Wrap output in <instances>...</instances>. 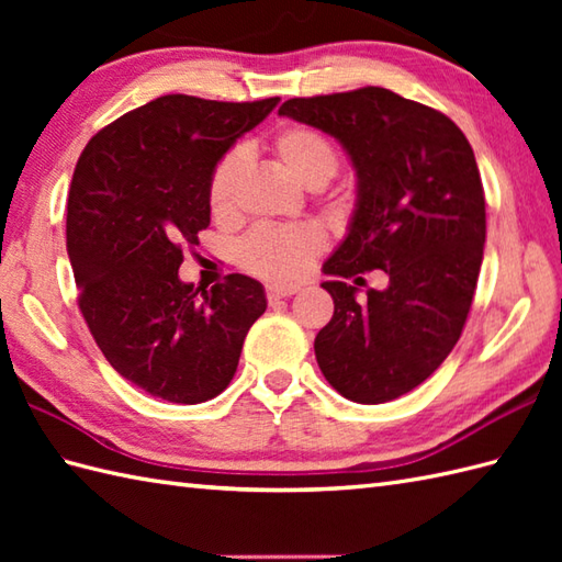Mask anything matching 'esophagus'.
<instances>
[{"label": "esophagus", "mask_w": 562, "mask_h": 562, "mask_svg": "<svg viewBox=\"0 0 562 562\" xmlns=\"http://www.w3.org/2000/svg\"><path fill=\"white\" fill-rule=\"evenodd\" d=\"M296 290H300L296 284H268L266 294L270 302H278V300H284V296H292Z\"/></svg>", "instance_id": "1"}]
</instances>
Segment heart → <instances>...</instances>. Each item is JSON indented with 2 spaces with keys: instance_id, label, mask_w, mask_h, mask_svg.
I'll return each mask as SVG.
<instances>
[{
  "instance_id": "obj_1",
  "label": "heart",
  "mask_w": 562,
  "mask_h": 562,
  "mask_svg": "<svg viewBox=\"0 0 562 562\" xmlns=\"http://www.w3.org/2000/svg\"><path fill=\"white\" fill-rule=\"evenodd\" d=\"M268 149L294 181L306 188H324L338 171V149L318 130L290 125L274 133ZM246 173V151H226L214 166L207 202L217 222H232L241 210V186ZM324 250V236L314 226H260L238 246V260L266 280H296L308 272Z\"/></svg>"
}]
</instances>
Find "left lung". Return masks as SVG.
Instances as JSON below:
<instances>
[{
	"label": "left lung",
	"mask_w": 562,
	"mask_h": 562,
	"mask_svg": "<svg viewBox=\"0 0 562 562\" xmlns=\"http://www.w3.org/2000/svg\"><path fill=\"white\" fill-rule=\"evenodd\" d=\"M278 113L336 137L357 173L348 236L324 262L336 312L316 362L355 403L398 398L447 360L471 312L485 244L473 149L445 113L381 87L290 99ZM369 269H384L390 288L357 303Z\"/></svg>",
	"instance_id": "8db88e82"
}]
</instances>
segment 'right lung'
Listing matches in <instances>:
<instances>
[{
  "label": "right lung",
  "mask_w": 562,
  "mask_h": 562,
  "mask_svg": "<svg viewBox=\"0 0 562 562\" xmlns=\"http://www.w3.org/2000/svg\"><path fill=\"white\" fill-rule=\"evenodd\" d=\"M280 99L205 101L169 93L89 139L67 198V254L79 308L117 374L169 403H205L229 386L266 290L226 274L198 294L183 248L210 226L214 166Z\"/></svg>",
  "instance_id": "1"
}]
</instances>
